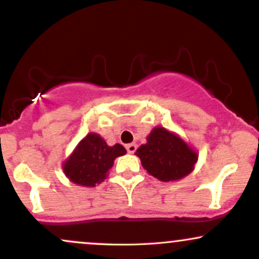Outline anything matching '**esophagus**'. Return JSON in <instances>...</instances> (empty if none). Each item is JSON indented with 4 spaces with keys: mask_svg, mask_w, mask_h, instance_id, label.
Listing matches in <instances>:
<instances>
[{
    "mask_svg": "<svg viewBox=\"0 0 259 259\" xmlns=\"http://www.w3.org/2000/svg\"><path fill=\"white\" fill-rule=\"evenodd\" d=\"M126 151H127V153H130V154L135 153V151H136V145H135V144H129V145H126Z\"/></svg>",
    "mask_w": 259,
    "mask_h": 259,
    "instance_id": "esophagus-1",
    "label": "esophagus"
}]
</instances>
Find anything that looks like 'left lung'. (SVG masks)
Masks as SVG:
<instances>
[{
    "instance_id": "8db88e82",
    "label": "left lung",
    "mask_w": 259,
    "mask_h": 259,
    "mask_svg": "<svg viewBox=\"0 0 259 259\" xmlns=\"http://www.w3.org/2000/svg\"><path fill=\"white\" fill-rule=\"evenodd\" d=\"M142 167L160 181L179 180L194 170L197 153L179 136L164 127H154L147 144L136 150Z\"/></svg>"
}]
</instances>
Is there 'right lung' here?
<instances>
[{
    "mask_svg": "<svg viewBox=\"0 0 259 259\" xmlns=\"http://www.w3.org/2000/svg\"><path fill=\"white\" fill-rule=\"evenodd\" d=\"M126 153L121 145L108 146L97 134H89L64 163V173L73 183L81 186H95L106 178L117 157Z\"/></svg>",
    "mask_w": 259,
    "mask_h": 259,
    "instance_id": "obj_1",
    "label": "right lung"
}]
</instances>
